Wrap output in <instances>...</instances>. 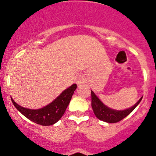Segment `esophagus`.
Instances as JSON below:
<instances>
[{"label":"esophagus","instance_id":"esophagus-1","mask_svg":"<svg viewBox=\"0 0 156 156\" xmlns=\"http://www.w3.org/2000/svg\"><path fill=\"white\" fill-rule=\"evenodd\" d=\"M84 82V80L82 79V78H78V80H77V84H82V83Z\"/></svg>","mask_w":156,"mask_h":156}]
</instances>
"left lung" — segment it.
Listing matches in <instances>:
<instances>
[{
  "mask_svg": "<svg viewBox=\"0 0 156 156\" xmlns=\"http://www.w3.org/2000/svg\"><path fill=\"white\" fill-rule=\"evenodd\" d=\"M142 98L143 97L131 107L124 110H116L106 106L97 97L94 91L91 90V106L97 119L107 123H115V122H120L121 120L128 115L140 103Z\"/></svg>",
  "mask_w": 156,
  "mask_h": 156,
  "instance_id": "left-lung-1",
  "label": "left lung"
}]
</instances>
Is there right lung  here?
Returning <instances> with one entry per match:
<instances>
[{
  "mask_svg": "<svg viewBox=\"0 0 156 156\" xmlns=\"http://www.w3.org/2000/svg\"><path fill=\"white\" fill-rule=\"evenodd\" d=\"M76 88V84H72L62 91L53 101L37 109L24 108L17 104L12 98L11 100L16 109L30 121L43 126H49L54 125L62 118Z\"/></svg>",
  "mask_w": 156,
  "mask_h": 156,
  "instance_id": "add662e5",
  "label": "right lung"
}]
</instances>
